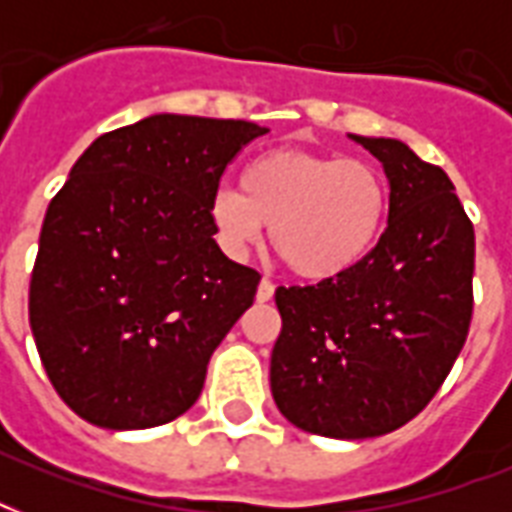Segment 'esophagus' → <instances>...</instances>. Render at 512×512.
Returning <instances> with one entry per match:
<instances>
[{"instance_id":"34e87169","label":"esophagus","mask_w":512,"mask_h":512,"mask_svg":"<svg viewBox=\"0 0 512 512\" xmlns=\"http://www.w3.org/2000/svg\"><path fill=\"white\" fill-rule=\"evenodd\" d=\"M273 292H276V287H273L271 281L263 279L260 281V287H257V303H268L273 297Z\"/></svg>"}]
</instances>
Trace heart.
Listing matches in <instances>:
<instances>
[{"label":"heart","instance_id":"1","mask_svg":"<svg viewBox=\"0 0 512 512\" xmlns=\"http://www.w3.org/2000/svg\"><path fill=\"white\" fill-rule=\"evenodd\" d=\"M239 188L220 185L207 204L215 239L231 257L263 241L292 273L329 281L353 271L374 249L388 217V183L372 162L273 148L244 167Z\"/></svg>","mask_w":512,"mask_h":512}]
</instances>
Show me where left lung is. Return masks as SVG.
Masks as SVG:
<instances>
[{
  "mask_svg": "<svg viewBox=\"0 0 512 512\" xmlns=\"http://www.w3.org/2000/svg\"><path fill=\"white\" fill-rule=\"evenodd\" d=\"M350 138L382 162L388 228L345 276L276 289L271 393L295 428L358 441L417 417L452 372L473 316L476 233L441 167L401 140Z\"/></svg>",
  "mask_w": 512,
  "mask_h": 512,
  "instance_id": "8db88e82",
  "label": "left lung"
}]
</instances>
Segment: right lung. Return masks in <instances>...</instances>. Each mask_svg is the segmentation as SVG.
<instances>
[{"mask_svg":"<svg viewBox=\"0 0 512 512\" xmlns=\"http://www.w3.org/2000/svg\"><path fill=\"white\" fill-rule=\"evenodd\" d=\"M265 127L154 114L100 135L44 215L28 321L82 420L143 430L188 412L260 273L212 239L209 196Z\"/></svg>","mask_w":512,"mask_h":512,"instance_id":"obj_1","label":"right lung"}]
</instances>
